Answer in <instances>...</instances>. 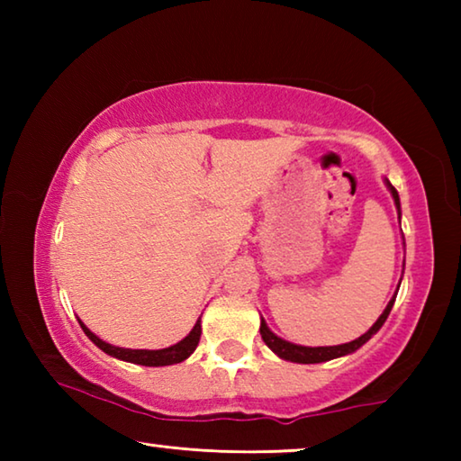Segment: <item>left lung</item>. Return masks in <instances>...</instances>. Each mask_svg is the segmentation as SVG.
Wrapping results in <instances>:
<instances>
[{
  "instance_id": "8db88e82",
  "label": "left lung",
  "mask_w": 461,
  "mask_h": 461,
  "mask_svg": "<svg viewBox=\"0 0 461 461\" xmlns=\"http://www.w3.org/2000/svg\"><path fill=\"white\" fill-rule=\"evenodd\" d=\"M386 186L390 194H393L394 199V205L396 209H399V217H401V199H399V193H396V189L393 185H390L386 181ZM394 299L396 296H393L390 299V303L386 305V309L382 311V315L378 317V321L374 323L368 331H366L364 335H360V338L349 341V343H341V346H330V348H307V346H296V343H291L286 341L283 338H278V335L272 333L268 330V325L264 319H260V335L262 339L267 346L275 352L278 357H283V360H288V362H296V364H319V362H327V360H333V357H341V356H348L356 352L357 348H362L366 341H368L374 333H376L382 325H384V321L388 319V313L390 309H393L394 305Z\"/></svg>"
}]
</instances>
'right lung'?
Returning <instances> with one entry per match:
<instances>
[{
	"mask_svg": "<svg viewBox=\"0 0 461 461\" xmlns=\"http://www.w3.org/2000/svg\"><path fill=\"white\" fill-rule=\"evenodd\" d=\"M83 331L87 338L95 343L99 349H104L105 354L118 357V360L123 362H131V364H140V366H170V364H178L189 357L194 348L199 346V338H201V317L197 319V323L191 330V333L186 335L185 339H181L175 346L165 348V349H128V348H115L112 343H107L104 339H99L95 333L89 331L87 327L79 321Z\"/></svg>",
	"mask_w": 461,
	"mask_h": 461,
	"instance_id": "add662e5",
	"label": "right lung"
}]
</instances>
